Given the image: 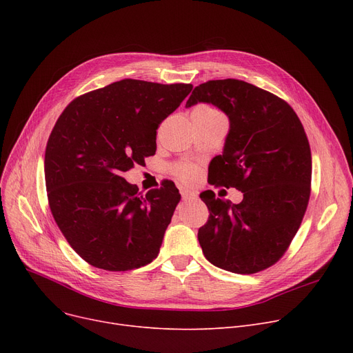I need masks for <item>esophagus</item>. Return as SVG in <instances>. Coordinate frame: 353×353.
Wrapping results in <instances>:
<instances>
[{"mask_svg": "<svg viewBox=\"0 0 353 353\" xmlns=\"http://www.w3.org/2000/svg\"><path fill=\"white\" fill-rule=\"evenodd\" d=\"M180 194H181V199H183L184 201H190V200H193V199L197 197V194H196L194 192L188 190V189H180Z\"/></svg>", "mask_w": 353, "mask_h": 353, "instance_id": "obj_1", "label": "esophagus"}]
</instances>
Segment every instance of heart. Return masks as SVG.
I'll use <instances>...</instances> for the list:
<instances>
[{"label":"heart","mask_w":353,"mask_h":353,"mask_svg":"<svg viewBox=\"0 0 353 353\" xmlns=\"http://www.w3.org/2000/svg\"><path fill=\"white\" fill-rule=\"evenodd\" d=\"M197 110H201V111H208V113H217V111L212 110V108H208V107H201V108H197ZM176 174L181 179V180H192L196 174V170L193 165H189V164H179L176 169H174Z\"/></svg>","instance_id":"obj_1"}]
</instances>
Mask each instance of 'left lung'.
Returning <instances> with one entry per match:
<instances>
[{
    "label": "left lung",
    "instance_id": "obj_1",
    "mask_svg": "<svg viewBox=\"0 0 353 353\" xmlns=\"http://www.w3.org/2000/svg\"><path fill=\"white\" fill-rule=\"evenodd\" d=\"M197 103L229 117L223 152L209 164L210 184L243 193L239 205L212 190L200 194L210 212L197 233L201 250L232 273L265 270L289 248L309 203L312 154L305 128L286 101L242 80L197 85L186 107Z\"/></svg>",
    "mask_w": 353,
    "mask_h": 353
}]
</instances>
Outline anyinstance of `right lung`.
<instances>
[{
    "label": "right lung",
    "mask_w": 353,
    "mask_h": 353,
    "mask_svg": "<svg viewBox=\"0 0 353 353\" xmlns=\"http://www.w3.org/2000/svg\"><path fill=\"white\" fill-rule=\"evenodd\" d=\"M192 88L125 79L72 100L55 123L44 160L50 209L91 266L125 272L157 257L181 196L172 181L141 194L121 174L156 153V130Z\"/></svg>",
    "instance_id": "right-lung-1"
}]
</instances>
